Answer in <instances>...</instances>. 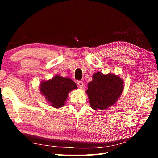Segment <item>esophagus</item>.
I'll use <instances>...</instances> for the list:
<instances>
[{
  "label": "esophagus",
  "mask_w": 158,
  "mask_h": 158,
  "mask_svg": "<svg viewBox=\"0 0 158 158\" xmlns=\"http://www.w3.org/2000/svg\"><path fill=\"white\" fill-rule=\"evenodd\" d=\"M77 85H78L79 88H82L83 85H84V84H83V82L82 81H79L78 82H77Z\"/></svg>",
  "instance_id": "34e87169"
}]
</instances>
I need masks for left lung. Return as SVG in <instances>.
<instances>
[{
  "label": "left lung",
  "instance_id": "8db88e82",
  "mask_svg": "<svg viewBox=\"0 0 158 158\" xmlns=\"http://www.w3.org/2000/svg\"><path fill=\"white\" fill-rule=\"evenodd\" d=\"M86 91L90 106L94 110H105L119 99L123 89V81L113 74H94Z\"/></svg>",
  "mask_w": 158,
  "mask_h": 158
}]
</instances>
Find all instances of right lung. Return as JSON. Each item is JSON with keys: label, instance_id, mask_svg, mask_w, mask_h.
I'll return each instance as SVG.
<instances>
[{"label": "right lung", "instance_id": "1", "mask_svg": "<svg viewBox=\"0 0 158 158\" xmlns=\"http://www.w3.org/2000/svg\"><path fill=\"white\" fill-rule=\"evenodd\" d=\"M77 89L76 83L72 79L56 75L52 79L42 81L40 91L47 101L54 108H60L64 105L69 93Z\"/></svg>", "mask_w": 158, "mask_h": 158}]
</instances>
